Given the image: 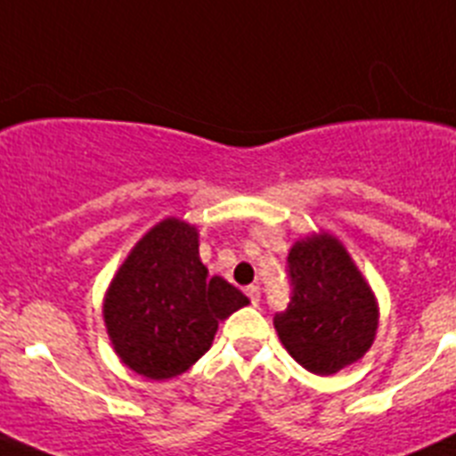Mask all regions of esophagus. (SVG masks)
Segmentation results:
<instances>
[{
	"label": "esophagus",
	"instance_id": "obj_1",
	"mask_svg": "<svg viewBox=\"0 0 456 456\" xmlns=\"http://www.w3.org/2000/svg\"><path fill=\"white\" fill-rule=\"evenodd\" d=\"M245 293H248V297H249V302H252L254 306L258 305V302H261V289H258V286H248V289H245Z\"/></svg>",
	"mask_w": 456,
	"mask_h": 456
}]
</instances>
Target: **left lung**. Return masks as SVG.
I'll return each instance as SVG.
<instances>
[{"instance_id": "obj_1", "label": "left lung", "mask_w": 456, "mask_h": 456, "mask_svg": "<svg viewBox=\"0 0 456 456\" xmlns=\"http://www.w3.org/2000/svg\"><path fill=\"white\" fill-rule=\"evenodd\" d=\"M289 279L290 302L274 315V330L299 366L334 375L370 350L377 299L338 238L297 240L289 252Z\"/></svg>"}]
</instances>
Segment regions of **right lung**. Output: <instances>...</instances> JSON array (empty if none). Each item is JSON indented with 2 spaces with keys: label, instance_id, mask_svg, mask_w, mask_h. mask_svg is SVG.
Instances as JSON below:
<instances>
[{
  "label": "right lung",
  "instance_id": "1",
  "mask_svg": "<svg viewBox=\"0 0 456 456\" xmlns=\"http://www.w3.org/2000/svg\"><path fill=\"white\" fill-rule=\"evenodd\" d=\"M249 305L236 286L208 277L198 229L177 218L151 227L131 249L104 297V322L122 363L170 379L211 347L220 320Z\"/></svg>",
  "mask_w": 456,
  "mask_h": 456
}]
</instances>
